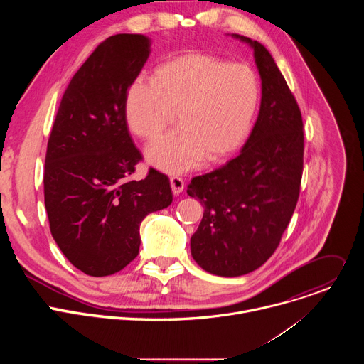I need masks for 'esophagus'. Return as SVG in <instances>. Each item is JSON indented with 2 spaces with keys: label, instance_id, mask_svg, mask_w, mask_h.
I'll return each mask as SVG.
<instances>
[{
  "label": "esophagus",
  "instance_id": "esophagus-1",
  "mask_svg": "<svg viewBox=\"0 0 364 364\" xmlns=\"http://www.w3.org/2000/svg\"><path fill=\"white\" fill-rule=\"evenodd\" d=\"M170 184H171V188H173V193L174 194H180L183 190H184V180L181 177H177V176H173L170 178Z\"/></svg>",
  "mask_w": 364,
  "mask_h": 364
}]
</instances>
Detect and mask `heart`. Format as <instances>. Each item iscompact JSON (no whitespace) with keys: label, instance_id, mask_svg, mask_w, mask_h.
<instances>
[{"label":"heart","instance_id":"1","mask_svg":"<svg viewBox=\"0 0 364 364\" xmlns=\"http://www.w3.org/2000/svg\"><path fill=\"white\" fill-rule=\"evenodd\" d=\"M261 97L256 73L207 53H186L155 66L151 80L134 82L124 97L129 129L159 136L177 112L180 128L155 139L146 160L166 173H184L205 160H225L246 139Z\"/></svg>","mask_w":364,"mask_h":364}]
</instances>
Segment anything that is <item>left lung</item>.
I'll return each mask as SVG.
<instances>
[{
    "instance_id": "1",
    "label": "left lung",
    "mask_w": 364,
    "mask_h": 364,
    "mask_svg": "<svg viewBox=\"0 0 364 364\" xmlns=\"http://www.w3.org/2000/svg\"><path fill=\"white\" fill-rule=\"evenodd\" d=\"M232 37L253 48L261 108L237 157L187 187L204 207L191 256L204 271L226 278L249 274L272 256L295 210L304 163L301 111L274 58L256 40Z\"/></svg>"
}]
</instances>
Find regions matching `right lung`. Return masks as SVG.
Instances as JSON below:
<instances>
[{
    "label": "right lung",
    "mask_w": 364,
    "mask_h": 364,
    "mask_svg": "<svg viewBox=\"0 0 364 364\" xmlns=\"http://www.w3.org/2000/svg\"><path fill=\"white\" fill-rule=\"evenodd\" d=\"M151 53L144 34L100 43L72 77L51 129L44 164L50 232L69 262L107 277L136 257L141 222L173 201L166 174L131 180L142 160L128 132L124 97Z\"/></svg>",
    "instance_id": "add662e5"
}]
</instances>
